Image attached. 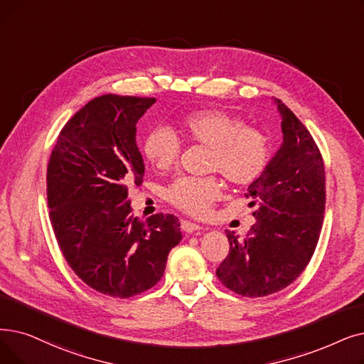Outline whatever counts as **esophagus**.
<instances>
[{
  "instance_id": "1",
  "label": "esophagus",
  "mask_w": 364,
  "mask_h": 364,
  "mask_svg": "<svg viewBox=\"0 0 364 364\" xmlns=\"http://www.w3.org/2000/svg\"><path fill=\"white\" fill-rule=\"evenodd\" d=\"M199 229H202V228L199 225H196V223H192V221H187V220L181 221V230H184L187 233H195Z\"/></svg>"
}]
</instances>
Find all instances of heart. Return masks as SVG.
<instances>
[{
  "label": "heart",
  "instance_id": "heart-1",
  "mask_svg": "<svg viewBox=\"0 0 364 364\" xmlns=\"http://www.w3.org/2000/svg\"><path fill=\"white\" fill-rule=\"evenodd\" d=\"M180 131L191 144L210 149L207 169L218 171L233 186L256 183L271 162V139L257 126L245 124L225 109H196L181 117ZM181 146L178 138L165 128L147 134L143 154L156 169L168 171L177 165ZM221 195L215 176L181 177L168 188V200L180 211L203 215Z\"/></svg>",
  "mask_w": 364,
  "mask_h": 364
}]
</instances>
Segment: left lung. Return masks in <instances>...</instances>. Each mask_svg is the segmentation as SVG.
<instances>
[{
	"label": "left lung",
	"instance_id": "left-lung-1",
	"mask_svg": "<svg viewBox=\"0 0 364 364\" xmlns=\"http://www.w3.org/2000/svg\"><path fill=\"white\" fill-rule=\"evenodd\" d=\"M277 104L284 143L247 193L250 207L257 205L256 223L245 240L226 230L230 250L215 272L225 287L251 299L286 289L305 271L326 210L321 151L291 109Z\"/></svg>",
	"mask_w": 364,
	"mask_h": 364
}]
</instances>
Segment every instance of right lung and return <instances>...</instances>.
Instances as JSON below:
<instances>
[{"label":"right lung","mask_w":364,"mask_h":364,"mask_svg":"<svg viewBox=\"0 0 364 364\" xmlns=\"http://www.w3.org/2000/svg\"><path fill=\"white\" fill-rule=\"evenodd\" d=\"M156 98L102 95L60 129L47 164V205L58 245L74 274L102 294L128 299L161 281L180 221L134 217L128 187L144 162L136 122Z\"/></svg>","instance_id":"right-lung-1"}]
</instances>
